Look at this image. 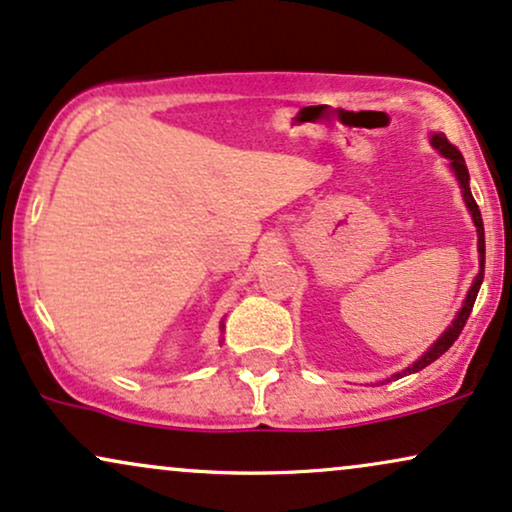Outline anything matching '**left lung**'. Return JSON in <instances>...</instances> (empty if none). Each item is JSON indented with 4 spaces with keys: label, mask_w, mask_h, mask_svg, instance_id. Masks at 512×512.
Here are the masks:
<instances>
[{
    "label": "left lung",
    "mask_w": 512,
    "mask_h": 512,
    "mask_svg": "<svg viewBox=\"0 0 512 512\" xmlns=\"http://www.w3.org/2000/svg\"><path fill=\"white\" fill-rule=\"evenodd\" d=\"M429 143H432L434 150L441 152V157L448 159V166H451L455 181H458V186H460V193H463V200H465V205H467V212L472 214L474 226H477L479 272H477V276H474L470 291H467V295H465L463 307H460V312H458V315H455L453 322L448 324V329L443 331V334H441L439 338H436L432 346L424 350V353H422L420 357H417V360L412 362L410 367H405L403 372H396L391 379H386V381H396V379H400V377H408V374L420 372V369H424L427 365H432L434 360H439V357H441L443 353H446V350L451 348L455 341H458L460 331H463L467 317H470V312H472V307H474V300H477L479 286H482V281H484V255H486V250H484V221H482V212H479L477 202H474V197H472V190H470V174H467L465 159H463V155H460L458 147L448 143L446 135H443V133H432V135H429ZM381 384H384V381H381Z\"/></svg>",
    "instance_id": "8db88e82"
}]
</instances>
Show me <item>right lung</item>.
<instances>
[{
  "label": "right lung",
  "instance_id": "obj_1",
  "mask_svg": "<svg viewBox=\"0 0 512 512\" xmlns=\"http://www.w3.org/2000/svg\"><path fill=\"white\" fill-rule=\"evenodd\" d=\"M221 331H224V322H221Z\"/></svg>",
  "mask_w": 512,
  "mask_h": 512
}]
</instances>
